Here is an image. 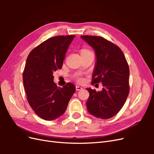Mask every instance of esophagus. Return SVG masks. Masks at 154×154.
Wrapping results in <instances>:
<instances>
[{
	"mask_svg": "<svg viewBox=\"0 0 154 154\" xmlns=\"http://www.w3.org/2000/svg\"><path fill=\"white\" fill-rule=\"evenodd\" d=\"M82 88H82V87H80V86H78V85H76V90L78 91H81V90L82 89Z\"/></svg>",
	"mask_w": 154,
	"mask_h": 154,
	"instance_id": "obj_1",
	"label": "esophagus"
}]
</instances>
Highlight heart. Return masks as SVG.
I'll return each instance as SVG.
<instances>
[{"label":"heart","instance_id":"obj_1","mask_svg":"<svg viewBox=\"0 0 154 154\" xmlns=\"http://www.w3.org/2000/svg\"><path fill=\"white\" fill-rule=\"evenodd\" d=\"M77 80H78V81L79 82H83V79H82V78H77Z\"/></svg>","mask_w":154,"mask_h":154}]
</instances>
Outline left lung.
Here are the masks:
<instances>
[{
  "instance_id": "1",
  "label": "left lung",
  "mask_w": 154,
  "mask_h": 154,
  "mask_svg": "<svg viewBox=\"0 0 154 154\" xmlns=\"http://www.w3.org/2000/svg\"><path fill=\"white\" fill-rule=\"evenodd\" d=\"M93 48L96 63L92 84L101 82V91L87 88L89 97L86 102L88 112L97 118L109 119L117 114L129 93L128 65L122 51L101 36H81Z\"/></svg>"
}]
</instances>
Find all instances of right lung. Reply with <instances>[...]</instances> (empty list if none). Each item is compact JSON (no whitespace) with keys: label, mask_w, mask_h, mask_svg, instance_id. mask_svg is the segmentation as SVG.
<instances>
[{"label":"right lung","mask_w":154,"mask_h":154,"mask_svg":"<svg viewBox=\"0 0 154 154\" xmlns=\"http://www.w3.org/2000/svg\"><path fill=\"white\" fill-rule=\"evenodd\" d=\"M74 37H52L32 49L27 57L23 72L27 99L32 109L43 119L54 120L61 116L76 91L71 83L62 88L53 82V72L62 68Z\"/></svg>","instance_id":"1"}]
</instances>
